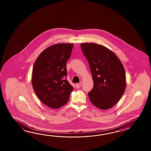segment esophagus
<instances>
[{"label":"esophagus","mask_w":151,"mask_h":151,"mask_svg":"<svg viewBox=\"0 0 151 151\" xmlns=\"http://www.w3.org/2000/svg\"><path fill=\"white\" fill-rule=\"evenodd\" d=\"M76 87L77 88H79L81 87V83H77L76 85Z\"/></svg>","instance_id":"1"}]
</instances>
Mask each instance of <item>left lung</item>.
Listing matches in <instances>:
<instances>
[{
	"mask_svg": "<svg viewBox=\"0 0 151 151\" xmlns=\"http://www.w3.org/2000/svg\"><path fill=\"white\" fill-rule=\"evenodd\" d=\"M80 45L90 65L94 83L88 93L90 101L99 109H109L119 101L125 91V71L122 63L103 45L88 42Z\"/></svg>",
	"mask_w": 151,
	"mask_h": 151,
	"instance_id": "left-lung-1",
	"label": "left lung"
}]
</instances>
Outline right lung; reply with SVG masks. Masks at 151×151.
I'll use <instances>...</instances> for the list:
<instances>
[{
  "mask_svg": "<svg viewBox=\"0 0 151 151\" xmlns=\"http://www.w3.org/2000/svg\"><path fill=\"white\" fill-rule=\"evenodd\" d=\"M74 45L61 43L46 48L37 58L33 67L32 85L42 103L57 109L68 103L73 87L68 80L66 62Z\"/></svg>",
  "mask_w": 151,
  "mask_h": 151,
  "instance_id": "right-lung-1",
  "label": "right lung"
}]
</instances>
